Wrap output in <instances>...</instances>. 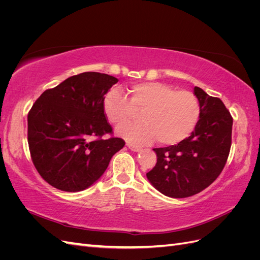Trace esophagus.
Instances as JSON below:
<instances>
[{"label": "esophagus", "mask_w": 260, "mask_h": 260, "mask_svg": "<svg viewBox=\"0 0 260 260\" xmlns=\"http://www.w3.org/2000/svg\"><path fill=\"white\" fill-rule=\"evenodd\" d=\"M127 147L130 148L131 151H133V152H139V151H141V147L136 146V145H132V144H129V143H127Z\"/></svg>", "instance_id": "34e87169"}]
</instances>
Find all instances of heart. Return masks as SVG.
Here are the masks:
<instances>
[{
    "label": "heart",
    "mask_w": 260,
    "mask_h": 260,
    "mask_svg": "<svg viewBox=\"0 0 260 260\" xmlns=\"http://www.w3.org/2000/svg\"><path fill=\"white\" fill-rule=\"evenodd\" d=\"M128 92L129 100L116 89L108 91L103 100L107 119L115 124L128 121L133 109L142 111V122L116 129L128 142L146 144L157 138L161 145H176L191 135L200 119V102L190 91H176L169 84L149 81L132 84Z\"/></svg>",
    "instance_id": "obj_1"
}]
</instances>
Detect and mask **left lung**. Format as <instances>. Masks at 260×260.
Masks as SVG:
<instances>
[{"mask_svg": "<svg viewBox=\"0 0 260 260\" xmlns=\"http://www.w3.org/2000/svg\"><path fill=\"white\" fill-rule=\"evenodd\" d=\"M194 94L201 106L195 129L176 145L153 148L157 162L146 174L156 190L174 199L188 198L209 186L221 174L231 148L233 119L222 101L199 86Z\"/></svg>", "mask_w": 260, "mask_h": 260, "instance_id": "1", "label": "left lung"}]
</instances>
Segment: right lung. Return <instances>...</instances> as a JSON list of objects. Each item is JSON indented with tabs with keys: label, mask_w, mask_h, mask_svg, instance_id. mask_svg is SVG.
<instances>
[{
	"label": "right lung",
	"mask_w": 260,
	"mask_h": 260,
	"mask_svg": "<svg viewBox=\"0 0 260 260\" xmlns=\"http://www.w3.org/2000/svg\"><path fill=\"white\" fill-rule=\"evenodd\" d=\"M113 76L82 73L44 91L28 114V144L40 176L52 186L79 192L103 176L112 157L124 146L112 135L103 109Z\"/></svg>",
	"instance_id": "add662e5"
}]
</instances>
